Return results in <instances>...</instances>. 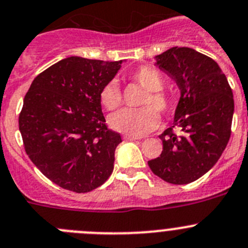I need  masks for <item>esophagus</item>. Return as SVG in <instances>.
Wrapping results in <instances>:
<instances>
[{
    "label": "esophagus",
    "mask_w": 248,
    "mask_h": 248,
    "mask_svg": "<svg viewBox=\"0 0 248 248\" xmlns=\"http://www.w3.org/2000/svg\"><path fill=\"white\" fill-rule=\"evenodd\" d=\"M124 140H140V137H135V136L126 135V136H124Z\"/></svg>",
    "instance_id": "obj_1"
}]
</instances>
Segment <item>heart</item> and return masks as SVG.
Wrapping results in <instances>:
<instances>
[{"mask_svg": "<svg viewBox=\"0 0 248 248\" xmlns=\"http://www.w3.org/2000/svg\"><path fill=\"white\" fill-rule=\"evenodd\" d=\"M131 78L136 83L147 90V95L142 101V106L147 108L140 110H122L110 117L108 122L115 131L124 135L140 137L153 129H155L160 124V117L156 110L161 113L170 112L173 106V99L168 93L163 92L164 77L160 72L153 67L143 66L132 72ZM100 103L106 110H116L121 105V93L116 82L106 83L100 90ZM155 107L157 109L154 108Z\"/></svg>", "mask_w": 248, "mask_h": 248, "instance_id": "b5f03b06", "label": "heart"}]
</instances>
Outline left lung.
Segmentation results:
<instances>
[{"label":"left lung","mask_w":248,"mask_h":248,"mask_svg":"<svg viewBox=\"0 0 248 248\" xmlns=\"http://www.w3.org/2000/svg\"><path fill=\"white\" fill-rule=\"evenodd\" d=\"M156 66L179 87L172 126L159 136L160 156L148 161L164 181L186 185L202 177L228 145L233 95L225 75L210 57L189 47H171L155 56ZM182 131L180 135L173 128Z\"/></svg>","instance_id":"1"}]
</instances>
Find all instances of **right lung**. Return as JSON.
Masks as SVG:
<instances>
[{
  "label": "right lung",
  "instance_id": "add662e5",
  "mask_svg": "<svg viewBox=\"0 0 248 248\" xmlns=\"http://www.w3.org/2000/svg\"><path fill=\"white\" fill-rule=\"evenodd\" d=\"M122 62L67 57L36 76L25 94L19 115L25 152L62 188L90 192L112 172L122 140L106 126L99 95Z\"/></svg>",
  "mask_w": 248,
  "mask_h": 248
}]
</instances>
